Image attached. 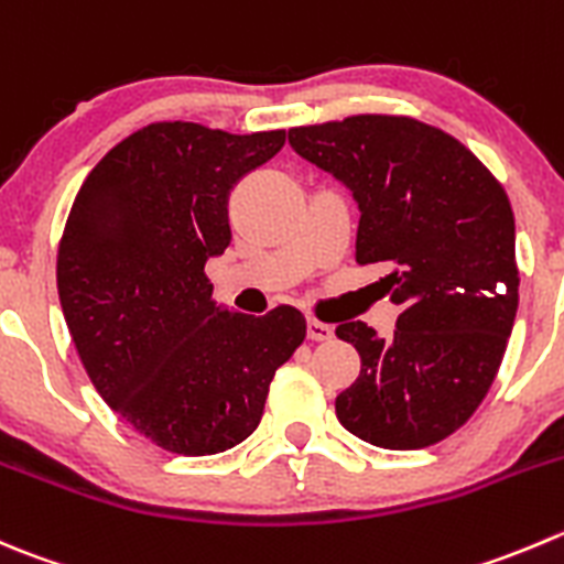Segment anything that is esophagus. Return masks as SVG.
<instances>
[{
	"mask_svg": "<svg viewBox=\"0 0 564 564\" xmlns=\"http://www.w3.org/2000/svg\"><path fill=\"white\" fill-rule=\"evenodd\" d=\"M305 333H308L311 341H327V338H333V327L327 325V322L314 319V316H308V325H305Z\"/></svg>",
	"mask_w": 564,
	"mask_h": 564,
	"instance_id": "obj_1",
	"label": "esophagus"
}]
</instances>
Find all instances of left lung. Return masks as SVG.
I'll return each mask as SVG.
<instances>
[{"label": "left lung", "instance_id": "1", "mask_svg": "<svg viewBox=\"0 0 564 564\" xmlns=\"http://www.w3.org/2000/svg\"><path fill=\"white\" fill-rule=\"evenodd\" d=\"M303 160L352 189L358 264L402 308L388 338L341 322L360 375L336 415L366 444L424 449L482 404L518 311L516 217L499 178L444 129L408 115H349L289 129Z\"/></svg>", "mask_w": 564, "mask_h": 564}]
</instances>
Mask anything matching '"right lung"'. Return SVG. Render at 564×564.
<instances>
[{
	"label": "right lung",
	"instance_id": "right-lung-1",
	"mask_svg": "<svg viewBox=\"0 0 564 564\" xmlns=\"http://www.w3.org/2000/svg\"><path fill=\"white\" fill-rule=\"evenodd\" d=\"M286 131L160 120L120 140L76 193L57 292L87 377L151 444L204 457L242 444L305 338L292 305L217 308L204 267L231 242L228 195Z\"/></svg>",
	"mask_w": 564,
	"mask_h": 564
}]
</instances>
